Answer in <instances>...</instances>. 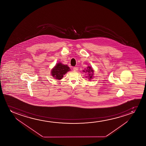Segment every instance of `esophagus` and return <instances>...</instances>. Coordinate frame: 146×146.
Masks as SVG:
<instances>
[{
	"label": "esophagus",
	"mask_w": 146,
	"mask_h": 146,
	"mask_svg": "<svg viewBox=\"0 0 146 146\" xmlns=\"http://www.w3.org/2000/svg\"><path fill=\"white\" fill-rule=\"evenodd\" d=\"M78 69V68L76 67H74V68H73V70H74V71H77Z\"/></svg>",
	"instance_id": "34e87169"
}]
</instances>
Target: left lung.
<instances>
[{
    "mask_svg": "<svg viewBox=\"0 0 146 146\" xmlns=\"http://www.w3.org/2000/svg\"><path fill=\"white\" fill-rule=\"evenodd\" d=\"M83 72H85V71H83ZM86 72H88V75H89V79H91V78L93 77V73L94 72V71L93 70L92 68H91L90 66H88L87 67V69L86 70Z\"/></svg>",
    "mask_w": 146,
    "mask_h": 146,
    "instance_id": "left-lung-1",
    "label": "left lung"
}]
</instances>
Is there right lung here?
<instances>
[{"label":"right lung","instance_id":"obj_1","mask_svg":"<svg viewBox=\"0 0 146 146\" xmlns=\"http://www.w3.org/2000/svg\"><path fill=\"white\" fill-rule=\"evenodd\" d=\"M69 67L67 65H65L61 63L56 65L51 71L52 76L56 79L60 80L63 77L64 74L70 71Z\"/></svg>","mask_w":146,"mask_h":146}]
</instances>
